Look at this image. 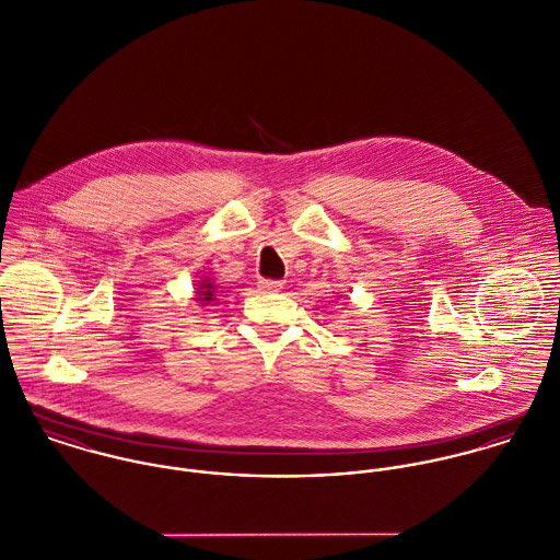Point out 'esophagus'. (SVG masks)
I'll use <instances>...</instances> for the list:
<instances>
[{"mask_svg": "<svg viewBox=\"0 0 560 560\" xmlns=\"http://www.w3.org/2000/svg\"><path fill=\"white\" fill-rule=\"evenodd\" d=\"M284 284L280 282V280H265V278H260L258 280V289L262 291V293H276V291H280Z\"/></svg>", "mask_w": 560, "mask_h": 560, "instance_id": "esophagus-1", "label": "esophagus"}]
</instances>
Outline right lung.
Instances as JSON below:
<instances>
[{"instance_id":"add662e5","label":"right lung","mask_w":560,"mask_h":560,"mask_svg":"<svg viewBox=\"0 0 560 560\" xmlns=\"http://www.w3.org/2000/svg\"><path fill=\"white\" fill-rule=\"evenodd\" d=\"M194 302L198 304V306H218L220 304V300H218V284H215V280L213 278H209V276H202L200 280H196V284H194Z\"/></svg>"}]
</instances>
